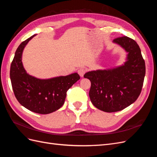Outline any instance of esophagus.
<instances>
[{
    "mask_svg": "<svg viewBox=\"0 0 157 157\" xmlns=\"http://www.w3.org/2000/svg\"><path fill=\"white\" fill-rule=\"evenodd\" d=\"M86 69H84V68H80V69H78V73L79 74V75L80 76V77H83L84 76V73H86Z\"/></svg>",
    "mask_w": 157,
    "mask_h": 157,
    "instance_id": "esophagus-1",
    "label": "esophagus"
}]
</instances>
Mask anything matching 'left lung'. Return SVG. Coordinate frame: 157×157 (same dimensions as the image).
<instances>
[{"label":"left lung","mask_w":157,"mask_h":157,"mask_svg":"<svg viewBox=\"0 0 157 157\" xmlns=\"http://www.w3.org/2000/svg\"><path fill=\"white\" fill-rule=\"evenodd\" d=\"M128 53L124 65L110 69L85 73L91 82L89 96L93 105L107 113L122 110L136 101L143 86L145 61L140 46L130 38L123 36L113 40Z\"/></svg>","instance_id":"left-lung-1"}]
</instances>
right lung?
Returning <instances> with one entry per match:
<instances>
[{
	"label": "right lung",
	"mask_w": 157,
	"mask_h": 157,
	"mask_svg": "<svg viewBox=\"0 0 157 157\" xmlns=\"http://www.w3.org/2000/svg\"><path fill=\"white\" fill-rule=\"evenodd\" d=\"M33 35L17 48L10 66V80L14 95L21 105L39 114H49L62 107L67 90L80 79L78 73L48 79H39L27 73L23 66V50Z\"/></svg>",
	"instance_id": "1"
}]
</instances>
